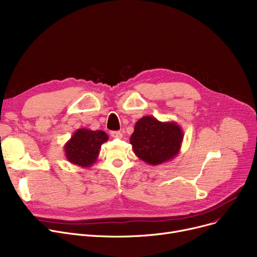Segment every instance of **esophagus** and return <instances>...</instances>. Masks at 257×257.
<instances>
[{
  "label": "esophagus",
  "instance_id": "esophagus-1",
  "mask_svg": "<svg viewBox=\"0 0 257 257\" xmlns=\"http://www.w3.org/2000/svg\"><path fill=\"white\" fill-rule=\"evenodd\" d=\"M110 135L112 138H115V139H121L122 138V133L120 131H111Z\"/></svg>",
  "mask_w": 257,
  "mask_h": 257
}]
</instances>
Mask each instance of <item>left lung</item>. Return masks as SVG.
<instances>
[{
    "label": "left lung",
    "instance_id": "obj_1",
    "mask_svg": "<svg viewBox=\"0 0 257 257\" xmlns=\"http://www.w3.org/2000/svg\"><path fill=\"white\" fill-rule=\"evenodd\" d=\"M184 132L175 121H161L151 115L143 116L130 138L139 159L152 166L173 160L182 147Z\"/></svg>",
    "mask_w": 257,
    "mask_h": 257
}]
</instances>
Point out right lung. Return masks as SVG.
Here are the masks:
<instances>
[{
  "mask_svg": "<svg viewBox=\"0 0 257 257\" xmlns=\"http://www.w3.org/2000/svg\"><path fill=\"white\" fill-rule=\"evenodd\" d=\"M108 135L102 130L77 129L65 144V156L68 162L84 168L91 167L96 161L102 145L108 141Z\"/></svg>",
  "mask_w": 257,
  "mask_h": 257,
  "instance_id": "right-lung-1",
  "label": "right lung"
}]
</instances>
